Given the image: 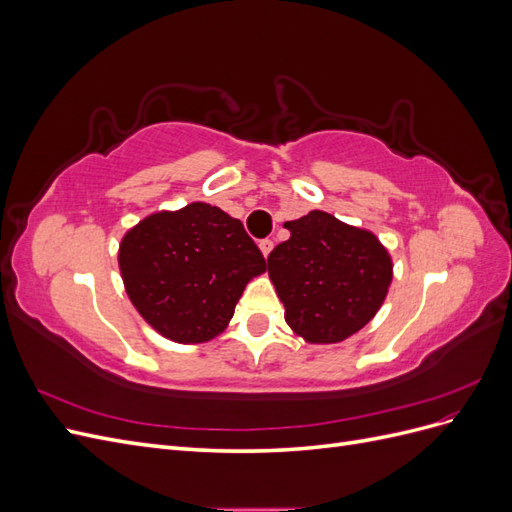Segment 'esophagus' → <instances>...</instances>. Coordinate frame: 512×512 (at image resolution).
<instances>
[{"label":"esophagus","instance_id":"1","mask_svg":"<svg viewBox=\"0 0 512 512\" xmlns=\"http://www.w3.org/2000/svg\"><path fill=\"white\" fill-rule=\"evenodd\" d=\"M258 247H260V252H262V256H269L271 254V250H273V241L271 239H262L260 243H258Z\"/></svg>","mask_w":512,"mask_h":512}]
</instances>
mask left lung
<instances>
[{"instance_id":"obj_1","label":"left lung","mask_w":512,"mask_h":512,"mask_svg":"<svg viewBox=\"0 0 512 512\" xmlns=\"http://www.w3.org/2000/svg\"><path fill=\"white\" fill-rule=\"evenodd\" d=\"M290 239L267 258L290 329L309 344H337L376 316L393 280V262L374 232L309 211L286 222Z\"/></svg>"}]
</instances>
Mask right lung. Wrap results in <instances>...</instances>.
I'll return each mask as SVG.
<instances>
[{
  "label": "right lung",
  "mask_w": 512,
  "mask_h": 512,
  "mask_svg": "<svg viewBox=\"0 0 512 512\" xmlns=\"http://www.w3.org/2000/svg\"><path fill=\"white\" fill-rule=\"evenodd\" d=\"M119 269L132 305L153 329L177 344H203L226 329L265 258L239 220L192 203L128 230Z\"/></svg>",
  "instance_id": "add662e5"
}]
</instances>
